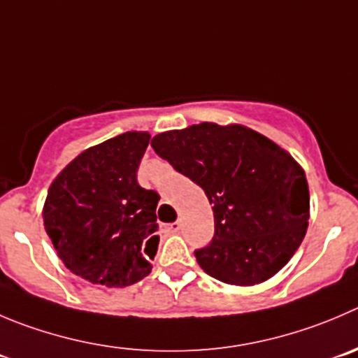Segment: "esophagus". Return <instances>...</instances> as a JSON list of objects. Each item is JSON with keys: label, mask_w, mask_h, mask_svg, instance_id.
Segmentation results:
<instances>
[{"label": "esophagus", "mask_w": 358, "mask_h": 358, "mask_svg": "<svg viewBox=\"0 0 358 358\" xmlns=\"http://www.w3.org/2000/svg\"><path fill=\"white\" fill-rule=\"evenodd\" d=\"M181 228H182V223H181V221H173V223L166 224V232L176 234V232H179V230H181Z\"/></svg>", "instance_id": "esophagus-1"}]
</instances>
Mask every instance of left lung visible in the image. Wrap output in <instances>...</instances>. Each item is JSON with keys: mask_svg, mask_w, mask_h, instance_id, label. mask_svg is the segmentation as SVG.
Instances as JSON below:
<instances>
[{"mask_svg": "<svg viewBox=\"0 0 358 358\" xmlns=\"http://www.w3.org/2000/svg\"><path fill=\"white\" fill-rule=\"evenodd\" d=\"M151 145L213 203L214 237L195 251L207 274L253 287L288 264L308 230L309 188L285 149L243 124L216 122L158 134Z\"/></svg>", "mask_w": 358, "mask_h": 358, "instance_id": "8db88e82", "label": "left lung"}]
</instances>
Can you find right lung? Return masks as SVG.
I'll return each mask as SVG.
<instances>
[{
    "label": "right lung",
    "mask_w": 358,
    "mask_h": 358,
    "mask_svg": "<svg viewBox=\"0 0 358 358\" xmlns=\"http://www.w3.org/2000/svg\"><path fill=\"white\" fill-rule=\"evenodd\" d=\"M149 138L126 131L86 149L47 193L43 224L57 257L93 285L130 287L152 268L159 195L137 182Z\"/></svg>",
    "instance_id": "1"
}]
</instances>
